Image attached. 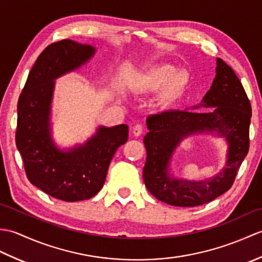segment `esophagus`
Instances as JSON below:
<instances>
[{
	"mask_svg": "<svg viewBox=\"0 0 262 262\" xmlns=\"http://www.w3.org/2000/svg\"><path fill=\"white\" fill-rule=\"evenodd\" d=\"M133 134H134V136L136 137L141 136L143 134V126L142 125L134 126V128H133Z\"/></svg>",
	"mask_w": 262,
	"mask_h": 262,
	"instance_id": "obj_1",
	"label": "esophagus"
}]
</instances>
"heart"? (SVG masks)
<instances>
[{"mask_svg": "<svg viewBox=\"0 0 262 262\" xmlns=\"http://www.w3.org/2000/svg\"><path fill=\"white\" fill-rule=\"evenodd\" d=\"M190 84V76L185 71L172 73L168 65H158L146 70L140 79L141 90L160 93L157 104L161 110H168L180 101Z\"/></svg>", "mask_w": 262, "mask_h": 262, "instance_id": "obj_1", "label": "heart"}]
</instances>
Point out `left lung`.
Masks as SVG:
<instances>
[{
    "instance_id": "8db88e82",
    "label": "left lung",
    "mask_w": 262,
    "mask_h": 262,
    "mask_svg": "<svg viewBox=\"0 0 262 262\" xmlns=\"http://www.w3.org/2000/svg\"><path fill=\"white\" fill-rule=\"evenodd\" d=\"M200 107L207 112H194ZM251 104L242 83L223 59H216V75L202 102L191 110H171L146 119L144 137L146 162L143 179L147 190L161 202L194 207L226 192L249 151ZM215 134L228 143L227 164L220 174L206 181L178 180L169 173L170 158L186 137Z\"/></svg>"
}]
</instances>
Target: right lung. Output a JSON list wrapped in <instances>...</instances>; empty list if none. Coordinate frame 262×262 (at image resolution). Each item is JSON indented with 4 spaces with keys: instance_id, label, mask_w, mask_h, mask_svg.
<instances>
[{
    "instance_id": "obj_1",
    "label": "right lung",
    "mask_w": 262,
    "mask_h": 262,
    "mask_svg": "<svg viewBox=\"0 0 262 262\" xmlns=\"http://www.w3.org/2000/svg\"><path fill=\"white\" fill-rule=\"evenodd\" d=\"M92 45L64 39L45 48L28 75L18 101L15 144L28 179L49 196L79 202L97 194L117 148L128 140V126H100L84 144L60 149L52 136L55 80L88 63Z\"/></svg>"
}]
</instances>
